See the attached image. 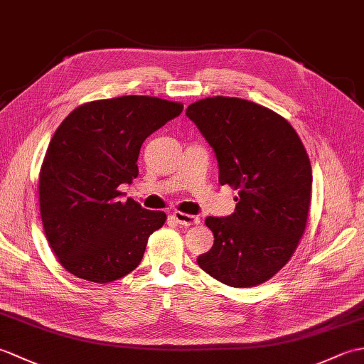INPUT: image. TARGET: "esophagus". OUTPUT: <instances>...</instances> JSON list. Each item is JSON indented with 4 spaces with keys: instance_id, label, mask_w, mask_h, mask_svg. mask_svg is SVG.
Returning <instances> with one entry per match:
<instances>
[{
    "instance_id": "1",
    "label": "esophagus",
    "mask_w": 364,
    "mask_h": 364,
    "mask_svg": "<svg viewBox=\"0 0 364 364\" xmlns=\"http://www.w3.org/2000/svg\"><path fill=\"white\" fill-rule=\"evenodd\" d=\"M173 219L178 223H180V225H184V227L198 225V223H200L198 215H192V214H186V213H181V211H175L173 213Z\"/></svg>"
}]
</instances>
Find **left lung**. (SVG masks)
I'll list each match as a JSON object with an SVG mask.
<instances>
[{"mask_svg":"<svg viewBox=\"0 0 364 364\" xmlns=\"http://www.w3.org/2000/svg\"><path fill=\"white\" fill-rule=\"evenodd\" d=\"M219 162V183L237 191L228 218H206L214 244L197 258L233 288L267 282L296 252L311 202V164L289 122L235 97L198 100L186 109Z\"/></svg>","mask_w":364,"mask_h":364,"instance_id":"obj_1","label":"left lung"}]
</instances>
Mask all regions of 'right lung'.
I'll list each match as a JSON object with an SVG mask.
<instances>
[{
    "label": "right lung",
    "instance_id": "right-lung-1",
    "mask_svg": "<svg viewBox=\"0 0 364 364\" xmlns=\"http://www.w3.org/2000/svg\"><path fill=\"white\" fill-rule=\"evenodd\" d=\"M183 111L156 97L125 95L84 103L54 133L38 176L43 231L67 272L111 283L134 270L146 241L167 219L119 186L139 173L144 141Z\"/></svg>",
    "mask_w": 364,
    "mask_h": 364
}]
</instances>
